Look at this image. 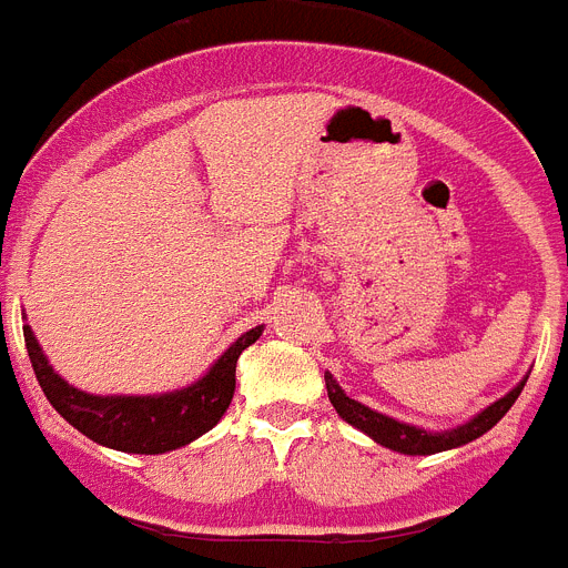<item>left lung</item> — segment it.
<instances>
[{"label":"left lung","instance_id":"1","mask_svg":"<svg viewBox=\"0 0 568 568\" xmlns=\"http://www.w3.org/2000/svg\"><path fill=\"white\" fill-rule=\"evenodd\" d=\"M528 375L519 381L511 393H505L503 398L485 407L483 413H476L474 418H468L465 424H456L450 430H424V427H416V424L398 422V418L387 416V413H378V409L366 407V404L355 402L349 395L343 393V387L332 378V373H326V393L332 407L337 409V416L346 424L357 427L361 433L378 442L381 447H389L395 454L404 456H430L442 454V450H454V447L468 445L474 438H479L483 433H488L499 418L511 409V404L517 402L523 387H526Z\"/></svg>","mask_w":568,"mask_h":568}]
</instances>
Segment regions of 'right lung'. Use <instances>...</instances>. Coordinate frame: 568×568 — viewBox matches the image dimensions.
Here are the masks:
<instances>
[{"label":"right lung","instance_id":"obj_1","mask_svg":"<svg viewBox=\"0 0 568 568\" xmlns=\"http://www.w3.org/2000/svg\"><path fill=\"white\" fill-rule=\"evenodd\" d=\"M22 335L42 393L74 430L112 450L155 456L179 450L216 427L236 389V361L251 343L260 341L262 326L247 328L245 335L236 337L202 378L159 395L83 393L54 373L28 323H22Z\"/></svg>","mask_w":568,"mask_h":568}]
</instances>
